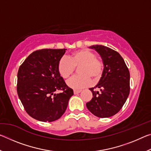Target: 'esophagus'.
Segmentation results:
<instances>
[{"label": "esophagus", "instance_id": "1", "mask_svg": "<svg viewBox=\"0 0 151 151\" xmlns=\"http://www.w3.org/2000/svg\"><path fill=\"white\" fill-rule=\"evenodd\" d=\"M81 92V90H74V94H77L78 93H80Z\"/></svg>", "mask_w": 151, "mask_h": 151}]
</instances>
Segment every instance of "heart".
<instances>
[{
    "mask_svg": "<svg viewBox=\"0 0 151 151\" xmlns=\"http://www.w3.org/2000/svg\"><path fill=\"white\" fill-rule=\"evenodd\" d=\"M79 75H75L66 82V85L75 90H80L89 85L91 81L100 80L103 76L104 64L96 54L87 48L74 51L68 58H62L58 63V71L63 78L66 79L78 67Z\"/></svg>",
    "mask_w": 151,
    "mask_h": 151,
    "instance_id": "1",
    "label": "heart"
}]
</instances>
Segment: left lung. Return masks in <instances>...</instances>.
I'll use <instances>...</instances> for the list:
<instances>
[{
	"instance_id": "8db88e82",
	"label": "left lung",
	"mask_w": 151,
	"mask_h": 151,
	"mask_svg": "<svg viewBox=\"0 0 151 151\" xmlns=\"http://www.w3.org/2000/svg\"><path fill=\"white\" fill-rule=\"evenodd\" d=\"M103 59L104 70L99 83L89 88L93 98L86 104L88 111L99 118L116 114L126 102L130 93V73L119 52L103 45H93ZM99 89L101 91H96Z\"/></svg>"
}]
</instances>
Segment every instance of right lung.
Wrapping results in <instances>:
<instances>
[{
    "instance_id": "obj_1",
    "label": "right lung",
    "mask_w": 151,
    "mask_h": 151,
    "mask_svg": "<svg viewBox=\"0 0 151 151\" xmlns=\"http://www.w3.org/2000/svg\"><path fill=\"white\" fill-rule=\"evenodd\" d=\"M66 50L34 51L19 67L18 95L26 112L38 121L52 122L60 118L73 95L58 71V63ZM57 90L62 92L55 94Z\"/></svg>"
}]
</instances>
